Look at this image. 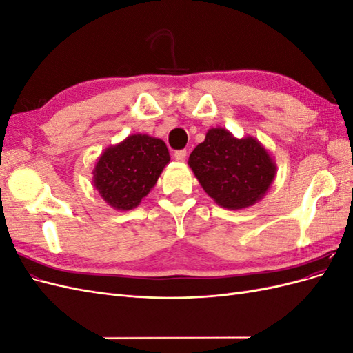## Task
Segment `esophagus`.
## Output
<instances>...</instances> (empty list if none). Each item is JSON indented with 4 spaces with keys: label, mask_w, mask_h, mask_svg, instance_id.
I'll use <instances>...</instances> for the list:
<instances>
[{
    "label": "esophagus",
    "mask_w": 353,
    "mask_h": 353,
    "mask_svg": "<svg viewBox=\"0 0 353 353\" xmlns=\"http://www.w3.org/2000/svg\"><path fill=\"white\" fill-rule=\"evenodd\" d=\"M174 157H175V160H178V162H184V160L187 159V150H178V152H175Z\"/></svg>",
    "instance_id": "obj_1"
}]
</instances>
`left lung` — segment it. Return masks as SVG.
<instances>
[{
  "label": "left lung",
  "mask_w": 353,
  "mask_h": 353,
  "mask_svg": "<svg viewBox=\"0 0 353 353\" xmlns=\"http://www.w3.org/2000/svg\"><path fill=\"white\" fill-rule=\"evenodd\" d=\"M188 165L208 196L231 210L259 201L276 172L274 159L256 138H236L223 128L208 131Z\"/></svg>",
  "instance_id": "8db88e82"
}]
</instances>
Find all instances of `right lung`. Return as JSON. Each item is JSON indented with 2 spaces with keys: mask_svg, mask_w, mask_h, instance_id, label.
<instances>
[{
  "mask_svg": "<svg viewBox=\"0 0 353 353\" xmlns=\"http://www.w3.org/2000/svg\"><path fill=\"white\" fill-rule=\"evenodd\" d=\"M169 160L160 138L134 134L105 148L94 168L92 184L113 209L131 210L150 193Z\"/></svg>",
  "mask_w": 353,
  "mask_h": 353,
  "instance_id": "obj_1",
  "label": "right lung"
}]
</instances>
